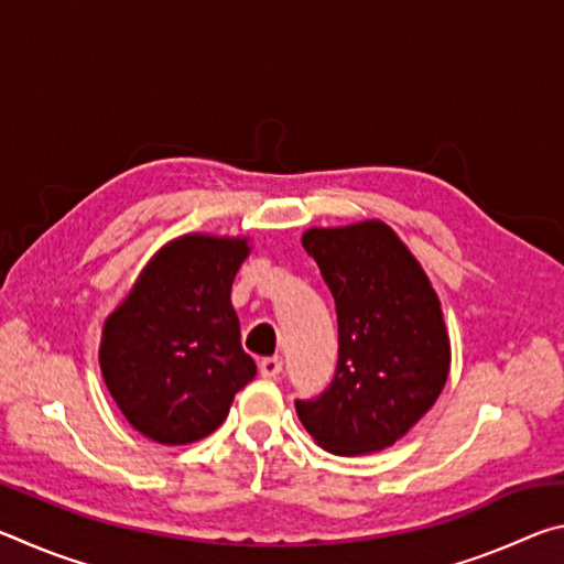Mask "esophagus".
<instances>
[{"label": "esophagus", "instance_id": "esophagus-1", "mask_svg": "<svg viewBox=\"0 0 564 564\" xmlns=\"http://www.w3.org/2000/svg\"><path fill=\"white\" fill-rule=\"evenodd\" d=\"M281 368H283V360L279 356H271V358H261L259 360V370H261L263 378H275V376L281 373Z\"/></svg>", "mask_w": 564, "mask_h": 564}]
</instances>
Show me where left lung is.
Wrapping results in <instances>:
<instances>
[{
  "mask_svg": "<svg viewBox=\"0 0 564 564\" xmlns=\"http://www.w3.org/2000/svg\"><path fill=\"white\" fill-rule=\"evenodd\" d=\"M338 313V366L313 400H295L305 431L328 453L366 455L400 441L451 373L441 301L423 265L383 221L308 228Z\"/></svg>",
  "mask_w": 564,
  "mask_h": 564,
  "instance_id": "8db88e82",
  "label": "left lung"
}]
</instances>
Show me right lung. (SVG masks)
<instances>
[{"label":"right lung","mask_w":564,"mask_h":564,"mask_svg":"<svg viewBox=\"0 0 564 564\" xmlns=\"http://www.w3.org/2000/svg\"><path fill=\"white\" fill-rule=\"evenodd\" d=\"M246 238L169 241L104 323L99 362L111 398L141 435L186 445L212 435L256 376L241 348L231 285Z\"/></svg>","instance_id":"add662e5"}]
</instances>
